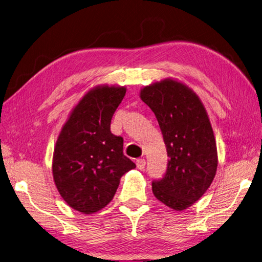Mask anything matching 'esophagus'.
I'll return each mask as SVG.
<instances>
[{"label":"esophagus","instance_id":"esophagus-1","mask_svg":"<svg viewBox=\"0 0 262 262\" xmlns=\"http://www.w3.org/2000/svg\"><path fill=\"white\" fill-rule=\"evenodd\" d=\"M145 165H146V162H145L144 158H140V159L136 160V166H137L138 169H140V170L144 169L145 168Z\"/></svg>","mask_w":262,"mask_h":262}]
</instances>
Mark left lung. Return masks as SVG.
Wrapping results in <instances>:
<instances>
[{
	"label": "left lung",
	"mask_w": 262,
	"mask_h": 262,
	"mask_svg": "<svg viewBox=\"0 0 262 262\" xmlns=\"http://www.w3.org/2000/svg\"><path fill=\"white\" fill-rule=\"evenodd\" d=\"M139 97L155 114L169 158L164 178L152 182L154 196L183 211L203 197L217 172L209 117L197 94L175 78L144 86Z\"/></svg>",
	"instance_id": "8db88e82"
}]
</instances>
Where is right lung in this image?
Masks as SVG:
<instances>
[{"label": "right lung", "mask_w": 262, "mask_h": 262, "mask_svg": "<svg viewBox=\"0 0 262 262\" xmlns=\"http://www.w3.org/2000/svg\"><path fill=\"white\" fill-rule=\"evenodd\" d=\"M126 86L97 85L79 98L57 137L53 179L74 210L91 214L115 196L120 178L136 165L123 154V138L111 133V120Z\"/></svg>", "instance_id": "obj_1"}]
</instances>
